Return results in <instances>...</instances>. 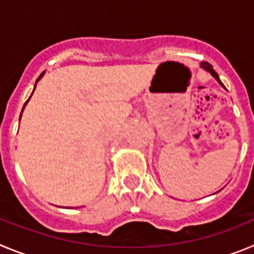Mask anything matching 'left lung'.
Returning a JSON list of instances; mask_svg holds the SVG:
<instances>
[{"instance_id": "8db88e82", "label": "left lung", "mask_w": 254, "mask_h": 254, "mask_svg": "<svg viewBox=\"0 0 254 254\" xmlns=\"http://www.w3.org/2000/svg\"><path fill=\"white\" fill-rule=\"evenodd\" d=\"M201 67H202L203 69H206V71H208V72H210L211 75H212V76H214L215 78H216V81L219 82V84L221 85V86L224 87V84H223V82H221V81H220L219 75H217V73L215 72V71H214V68H212V66H211V64H208V62H202V64H201Z\"/></svg>"}]
</instances>
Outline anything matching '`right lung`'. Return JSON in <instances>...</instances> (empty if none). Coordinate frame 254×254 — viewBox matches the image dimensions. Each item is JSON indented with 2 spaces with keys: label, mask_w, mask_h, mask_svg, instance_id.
<instances>
[{
  "label": "right lung",
  "mask_w": 254,
  "mask_h": 254,
  "mask_svg": "<svg viewBox=\"0 0 254 254\" xmlns=\"http://www.w3.org/2000/svg\"><path fill=\"white\" fill-rule=\"evenodd\" d=\"M43 75H44V72H42V73H40V76H39V77H38V78H37V82H38V81H39L40 78L43 77ZM37 82H35V86H37ZM35 86H34V89H35ZM33 91H34V90H33ZM30 96H31V95H30ZM29 99H30V98H29ZM29 99H28V100H26V102H25V104H24V107H22V111H24V108H25V105H26V104H28ZM22 111H21V114H22ZM21 114H20V118H21Z\"/></svg>",
  "instance_id": "add662e5"
}]
</instances>
